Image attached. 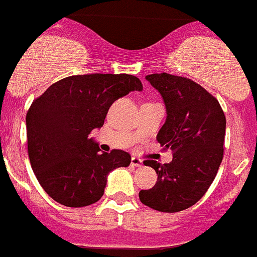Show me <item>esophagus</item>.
<instances>
[{"label":"esophagus","mask_w":257,"mask_h":257,"mask_svg":"<svg viewBox=\"0 0 257 257\" xmlns=\"http://www.w3.org/2000/svg\"><path fill=\"white\" fill-rule=\"evenodd\" d=\"M131 165H133V167H137V168H141L142 165H143V162H142L141 159L133 158L131 159Z\"/></svg>","instance_id":"34e87169"}]
</instances>
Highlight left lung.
Instances as JSON below:
<instances>
[{"mask_svg": "<svg viewBox=\"0 0 257 257\" xmlns=\"http://www.w3.org/2000/svg\"><path fill=\"white\" fill-rule=\"evenodd\" d=\"M167 107L158 142L171 150V163L146 160L156 171L154 188L139 192L146 206L177 213L193 206L207 192L223 159L226 116L218 99L190 78L169 73L146 76Z\"/></svg>", "mask_w": 257, "mask_h": 257, "instance_id": "left-lung-1", "label": "left lung"}]
</instances>
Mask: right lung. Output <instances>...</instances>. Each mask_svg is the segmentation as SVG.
Here are the masks:
<instances>
[{
    "label": "right lung",
    "mask_w": 257,
    "mask_h": 257,
    "mask_svg": "<svg viewBox=\"0 0 257 257\" xmlns=\"http://www.w3.org/2000/svg\"><path fill=\"white\" fill-rule=\"evenodd\" d=\"M143 90L133 75L69 76L35 98L26 114L27 151L38 181L48 196L68 207L89 206L103 196L109 172L128 167L122 150L99 152L89 138L103 126L115 99Z\"/></svg>",
    "instance_id": "1"
}]
</instances>
